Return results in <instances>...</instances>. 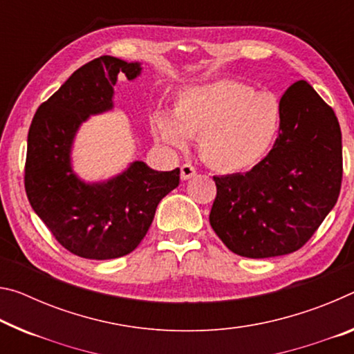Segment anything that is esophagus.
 Returning <instances> with one entry per match:
<instances>
[{
	"label": "esophagus",
	"mask_w": 354,
	"mask_h": 354,
	"mask_svg": "<svg viewBox=\"0 0 354 354\" xmlns=\"http://www.w3.org/2000/svg\"><path fill=\"white\" fill-rule=\"evenodd\" d=\"M197 176V170L190 165V164H184L181 165V179H184V181H187V179Z\"/></svg>",
	"instance_id": "34e87169"
}]
</instances>
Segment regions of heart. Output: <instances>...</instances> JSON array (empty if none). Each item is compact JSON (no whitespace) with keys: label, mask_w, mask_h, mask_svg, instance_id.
Instances as JSON below:
<instances>
[{"label":"heart","mask_w":354,"mask_h":354,"mask_svg":"<svg viewBox=\"0 0 354 354\" xmlns=\"http://www.w3.org/2000/svg\"><path fill=\"white\" fill-rule=\"evenodd\" d=\"M282 104L276 94L248 83L221 78L178 93L173 115L154 116V131L165 143L187 148L200 138V156L217 171L255 167L276 143L282 129Z\"/></svg>","instance_id":"b5f03b06"}]
</instances>
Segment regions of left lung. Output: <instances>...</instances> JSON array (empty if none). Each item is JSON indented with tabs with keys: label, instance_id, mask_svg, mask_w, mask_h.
I'll return each mask as SVG.
<instances>
[{
	"label": "left lung",
	"instance_id": "obj_1",
	"mask_svg": "<svg viewBox=\"0 0 354 354\" xmlns=\"http://www.w3.org/2000/svg\"><path fill=\"white\" fill-rule=\"evenodd\" d=\"M282 129L250 171L214 176L209 223L241 257L269 258L301 249L337 203L342 132L334 110L306 80L280 99Z\"/></svg>",
	"mask_w": 354,
	"mask_h": 354
}]
</instances>
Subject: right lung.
<instances>
[{"instance_id": "obj_1", "label": "right lung", "mask_w": 354, "mask_h": 354, "mask_svg": "<svg viewBox=\"0 0 354 354\" xmlns=\"http://www.w3.org/2000/svg\"><path fill=\"white\" fill-rule=\"evenodd\" d=\"M140 72V63L109 55L89 61L41 104L28 132L30 205L64 249L89 260L131 254L153 223L159 201L179 184V168L157 171L142 160L105 183H83L72 170L78 127L89 115L113 109L118 75L133 80Z\"/></svg>"}]
</instances>
